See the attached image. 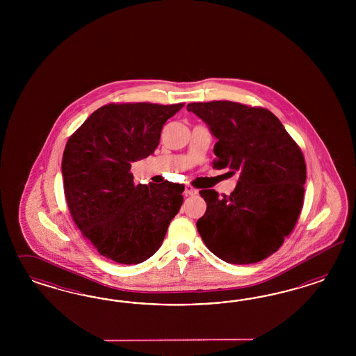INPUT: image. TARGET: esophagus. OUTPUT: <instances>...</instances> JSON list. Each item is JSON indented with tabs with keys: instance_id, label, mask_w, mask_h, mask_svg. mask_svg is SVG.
Masks as SVG:
<instances>
[{
	"instance_id": "esophagus-1",
	"label": "esophagus",
	"mask_w": 356,
	"mask_h": 356,
	"mask_svg": "<svg viewBox=\"0 0 356 356\" xmlns=\"http://www.w3.org/2000/svg\"><path fill=\"white\" fill-rule=\"evenodd\" d=\"M184 193H185V195H195V194H198V191L193 188L192 185H185Z\"/></svg>"
}]
</instances>
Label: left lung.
Returning a JSON list of instances; mask_svg holds the SVG:
<instances>
[{
    "instance_id": "1",
    "label": "left lung",
    "mask_w": 356,
    "mask_h": 356,
    "mask_svg": "<svg viewBox=\"0 0 356 356\" xmlns=\"http://www.w3.org/2000/svg\"><path fill=\"white\" fill-rule=\"evenodd\" d=\"M186 109L218 140L214 168L240 173L229 195L200 191L207 207L197 229L206 247L228 264L268 259L302 211L307 168L300 147L266 108L216 100L189 103Z\"/></svg>"
}]
</instances>
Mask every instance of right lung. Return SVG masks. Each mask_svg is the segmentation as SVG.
Segmentation results:
<instances>
[{"instance_id": "1", "label": "right lung", "mask_w": 356, "mask_h": 356, "mask_svg": "<svg viewBox=\"0 0 356 356\" xmlns=\"http://www.w3.org/2000/svg\"><path fill=\"white\" fill-rule=\"evenodd\" d=\"M184 103H111L70 136L63 155L66 204L82 235L106 259L136 265L161 248L183 205L184 185H136L131 163L158 147Z\"/></svg>"}]
</instances>
